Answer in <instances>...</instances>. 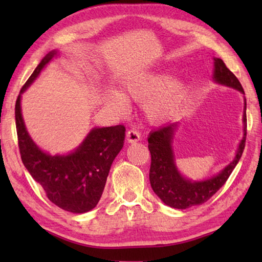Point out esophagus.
Masks as SVG:
<instances>
[{
  "label": "esophagus",
  "mask_w": 262,
  "mask_h": 262,
  "mask_svg": "<svg viewBox=\"0 0 262 262\" xmlns=\"http://www.w3.org/2000/svg\"><path fill=\"white\" fill-rule=\"evenodd\" d=\"M127 141L129 142V143H134V142H137L141 140V134L139 133V130L136 129H129L127 132Z\"/></svg>",
  "instance_id": "1"
}]
</instances>
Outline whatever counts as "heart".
Instances as JSON below:
<instances>
[{"label":"heart","mask_w":262,"mask_h":262,"mask_svg":"<svg viewBox=\"0 0 262 262\" xmlns=\"http://www.w3.org/2000/svg\"><path fill=\"white\" fill-rule=\"evenodd\" d=\"M167 73L144 74L130 79L125 86L128 98L137 101L147 100L145 113L151 121H161L167 118L184 98L186 85L180 81H170ZM108 103L119 110L127 107L126 97L118 91H110Z\"/></svg>","instance_id":"b5f03b06"}]
</instances>
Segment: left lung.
I'll use <instances>...</instances> for the list:
<instances>
[{
    "instance_id": "obj_1",
    "label": "left lung",
    "mask_w": 262,
    "mask_h": 262,
    "mask_svg": "<svg viewBox=\"0 0 262 262\" xmlns=\"http://www.w3.org/2000/svg\"><path fill=\"white\" fill-rule=\"evenodd\" d=\"M215 82L236 89L244 94V89L238 78L230 70L223 60L214 59ZM244 136L233 161L225 166L219 174L203 181H190L185 179L177 170L174 154L172 149V140L178 123L172 122L150 133L148 137V148L151 155L149 179L154 192L157 196L172 208H186L202 205L219 190L231 174L233 168L241 159L246 141V100L244 106Z\"/></svg>"
}]
</instances>
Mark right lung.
Returning <instances> with one entry per match:
<instances>
[{"instance_id": "obj_1", "label": "right lung", "mask_w": 262, "mask_h": 262, "mask_svg": "<svg viewBox=\"0 0 262 262\" xmlns=\"http://www.w3.org/2000/svg\"><path fill=\"white\" fill-rule=\"evenodd\" d=\"M55 55L56 51H52L43 57L17 97L15 118L18 147L24 166L45 190L48 200L63 210L83 214L99 202L111 165L123 147L126 128L122 125L94 128L82 144L67 156H51L37 147L24 125L20 95Z\"/></svg>"}]
</instances>
